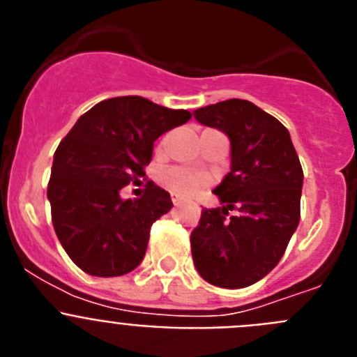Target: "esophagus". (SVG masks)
<instances>
[{
  "instance_id": "esophagus-1",
  "label": "esophagus",
  "mask_w": 357,
  "mask_h": 357,
  "mask_svg": "<svg viewBox=\"0 0 357 357\" xmlns=\"http://www.w3.org/2000/svg\"><path fill=\"white\" fill-rule=\"evenodd\" d=\"M172 202H173V206H181V204H182V198L173 197V195H172Z\"/></svg>"
}]
</instances>
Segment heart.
I'll use <instances>...</instances> for the list:
<instances>
[{
    "label": "heart",
    "mask_w": 357,
    "mask_h": 357,
    "mask_svg": "<svg viewBox=\"0 0 357 357\" xmlns=\"http://www.w3.org/2000/svg\"><path fill=\"white\" fill-rule=\"evenodd\" d=\"M159 181L168 191L181 195V197H193L209 184V178L206 175L188 172V169L182 168L164 169L159 175Z\"/></svg>",
    "instance_id": "obj_1"
}]
</instances>
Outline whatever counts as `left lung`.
Masks as SVG:
<instances>
[{
	"label": "left lung",
	"mask_w": 357,
	"mask_h": 357,
	"mask_svg": "<svg viewBox=\"0 0 357 357\" xmlns=\"http://www.w3.org/2000/svg\"><path fill=\"white\" fill-rule=\"evenodd\" d=\"M225 132L230 172L214 189L225 207L202 209L191 254L202 279L218 288H245L270 273L301 220L302 172L288 128L247 100H225L193 112ZM236 210L228 218V211Z\"/></svg>",
	"instance_id": "8db88e82"
}]
</instances>
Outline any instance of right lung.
<instances>
[{
	"instance_id": "add662e5",
	"label": "right lung",
	"mask_w": 357,
	"mask_h": 357,
	"mask_svg": "<svg viewBox=\"0 0 357 357\" xmlns=\"http://www.w3.org/2000/svg\"><path fill=\"white\" fill-rule=\"evenodd\" d=\"M143 96L103 100L80 116L53 157L48 198L56 238L69 259L94 277H119L143 261L150 229L173 207L168 191L146 181L139 198L119 191L139 182L153 141L189 121Z\"/></svg>"
}]
</instances>
